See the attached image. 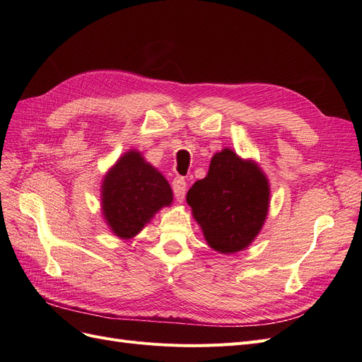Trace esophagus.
I'll list each match as a JSON object with an SVG mask.
<instances>
[{
	"label": "esophagus",
	"mask_w": 362,
	"mask_h": 362,
	"mask_svg": "<svg viewBox=\"0 0 362 362\" xmlns=\"http://www.w3.org/2000/svg\"><path fill=\"white\" fill-rule=\"evenodd\" d=\"M172 189L175 193V198H177L178 202H182L184 196H185V190H187V182H185L184 178L178 177L172 181Z\"/></svg>",
	"instance_id": "34e87169"
}]
</instances>
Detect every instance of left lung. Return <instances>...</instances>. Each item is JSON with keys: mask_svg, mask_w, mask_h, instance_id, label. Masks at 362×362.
I'll return each mask as SVG.
<instances>
[{"mask_svg": "<svg viewBox=\"0 0 362 362\" xmlns=\"http://www.w3.org/2000/svg\"><path fill=\"white\" fill-rule=\"evenodd\" d=\"M269 202V181L258 164L228 148L213 156L206 177L187 193L208 246L221 254H235L254 242L264 225Z\"/></svg>", "mask_w": 362, "mask_h": 362, "instance_id": "left-lung-1", "label": "left lung"}]
</instances>
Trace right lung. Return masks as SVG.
<instances>
[{
  "mask_svg": "<svg viewBox=\"0 0 362 362\" xmlns=\"http://www.w3.org/2000/svg\"><path fill=\"white\" fill-rule=\"evenodd\" d=\"M172 201L168 180L134 149L116 161L101 185L104 218L112 233L122 240L136 237Z\"/></svg>",
  "mask_w": 362,
  "mask_h": 362,
  "instance_id": "obj_1",
  "label": "right lung"
}]
</instances>
